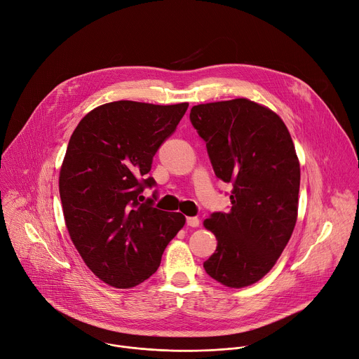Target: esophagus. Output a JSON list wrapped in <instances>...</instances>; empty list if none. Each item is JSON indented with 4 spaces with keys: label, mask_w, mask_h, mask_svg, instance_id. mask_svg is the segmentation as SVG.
Segmentation results:
<instances>
[{
    "label": "esophagus",
    "mask_w": 359,
    "mask_h": 359,
    "mask_svg": "<svg viewBox=\"0 0 359 359\" xmlns=\"http://www.w3.org/2000/svg\"><path fill=\"white\" fill-rule=\"evenodd\" d=\"M186 223H187L189 227H198L200 226V220L197 217H187Z\"/></svg>",
    "instance_id": "1"
}]
</instances>
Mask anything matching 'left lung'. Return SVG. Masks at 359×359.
Instances as JSON below:
<instances>
[{"mask_svg": "<svg viewBox=\"0 0 359 359\" xmlns=\"http://www.w3.org/2000/svg\"><path fill=\"white\" fill-rule=\"evenodd\" d=\"M190 121L206 142L216 176L231 183V209L203 226L217 238L203 263L230 288L260 281L277 263L298 216L299 162L283 119L245 97L191 108Z\"/></svg>", "mask_w": 359, "mask_h": 359, "instance_id": "obj_1", "label": "left lung"}]
</instances>
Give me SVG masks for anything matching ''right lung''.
<instances>
[{
  "mask_svg": "<svg viewBox=\"0 0 359 359\" xmlns=\"http://www.w3.org/2000/svg\"><path fill=\"white\" fill-rule=\"evenodd\" d=\"M189 104L116 100L86 114L74 130L60 170V196L69 237L88 269L115 288H132L161 266L182 213L143 201L146 177L161 144Z\"/></svg>",
  "mask_w": 359,
  "mask_h": 359,
  "instance_id": "1",
  "label": "right lung"
}]
</instances>
